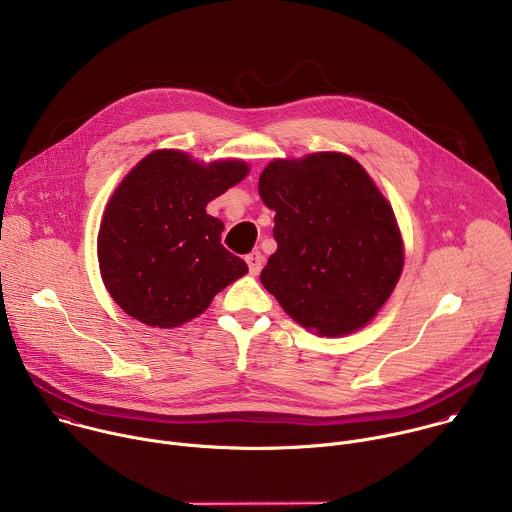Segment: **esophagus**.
I'll list each match as a JSON object with an SVG mask.
<instances>
[{"instance_id": "esophagus-1", "label": "esophagus", "mask_w": 512, "mask_h": 512, "mask_svg": "<svg viewBox=\"0 0 512 512\" xmlns=\"http://www.w3.org/2000/svg\"><path fill=\"white\" fill-rule=\"evenodd\" d=\"M245 261H247L249 271H251L253 275H257V273L261 271V267H263V255H261V251H253V253H249V255L245 257Z\"/></svg>"}]
</instances>
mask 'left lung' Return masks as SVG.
Returning a JSON list of instances; mask_svg holds the SVG:
<instances>
[{"instance_id":"1","label":"left lung","mask_w":512,"mask_h":512,"mask_svg":"<svg viewBox=\"0 0 512 512\" xmlns=\"http://www.w3.org/2000/svg\"><path fill=\"white\" fill-rule=\"evenodd\" d=\"M259 194L275 210L277 251L261 283L320 336L350 334L387 302L403 269L391 204L364 168L336 152L273 160Z\"/></svg>"}]
</instances>
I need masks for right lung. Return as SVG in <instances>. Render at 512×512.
<instances>
[{"label":"right lung","instance_id":"right-lung-1","mask_svg":"<svg viewBox=\"0 0 512 512\" xmlns=\"http://www.w3.org/2000/svg\"><path fill=\"white\" fill-rule=\"evenodd\" d=\"M247 164H196L176 150L143 158L111 196L97 241L111 298L131 318L174 328L202 314L247 263L221 243L206 204L247 176Z\"/></svg>","mask_w":512,"mask_h":512}]
</instances>
